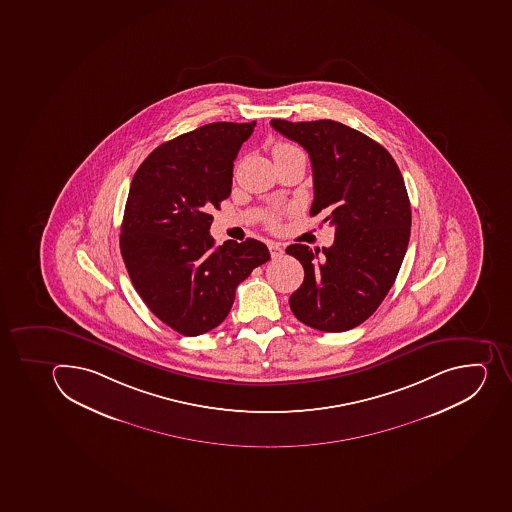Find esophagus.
Wrapping results in <instances>:
<instances>
[{
  "instance_id": "esophagus-1",
  "label": "esophagus",
  "mask_w": 512,
  "mask_h": 512,
  "mask_svg": "<svg viewBox=\"0 0 512 512\" xmlns=\"http://www.w3.org/2000/svg\"><path fill=\"white\" fill-rule=\"evenodd\" d=\"M269 253H271L272 258L277 259L284 254V249L279 243H269Z\"/></svg>"
}]
</instances>
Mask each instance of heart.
<instances>
[{"label": "heart", "instance_id": "1", "mask_svg": "<svg viewBox=\"0 0 512 512\" xmlns=\"http://www.w3.org/2000/svg\"><path fill=\"white\" fill-rule=\"evenodd\" d=\"M294 148L295 147H292V145H289V143H277L276 147H274V150H272V155H279V153L290 152V150H294ZM277 225H279V218H277V215H271V217H269V227L277 228Z\"/></svg>", "mask_w": 512, "mask_h": 512}]
</instances>
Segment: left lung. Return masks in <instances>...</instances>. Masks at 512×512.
Returning <instances> with one entry per match:
<instances>
[{
  "label": "left lung",
  "instance_id": "8db88e82",
  "mask_svg": "<svg viewBox=\"0 0 512 512\" xmlns=\"http://www.w3.org/2000/svg\"><path fill=\"white\" fill-rule=\"evenodd\" d=\"M271 125L307 150L315 189L310 215H325L336 230L333 245L321 251L285 249L305 271L290 310L325 333L356 328L387 297L405 258L411 205L403 176L380 143L336 120Z\"/></svg>",
  "mask_w": 512,
  "mask_h": 512
}]
</instances>
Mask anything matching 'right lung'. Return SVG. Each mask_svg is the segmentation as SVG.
Returning a JSON list of instances; mask_svg holds the SVG:
<instances>
[{"label":"right lung","mask_w":512,"mask_h":512,"mask_svg":"<svg viewBox=\"0 0 512 512\" xmlns=\"http://www.w3.org/2000/svg\"><path fill=\"white\" fill-rule=\"evenodd\" d=\"M254 124L214 122L179 135L155 148L130 184L120 253L150 312L184 336L217 328L236 287L271 258L261 241L215 246L209 233Z\"/></svg>","instance_id":"obj_1"}]
</instances>
